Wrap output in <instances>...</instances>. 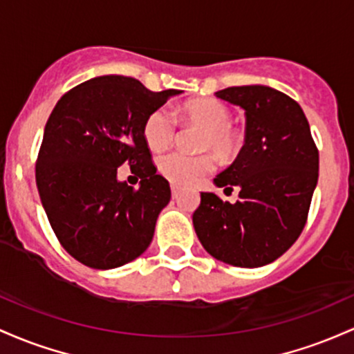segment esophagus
Returning a JSON list of instances; mask_svg holds the SVG:
<instances>
[{
    "instance_id": "34e87169",
    "label": "esophagus",
    "mask_w": 354,
    "mask_h": 354,
    "mask_svg": "<svg viewBox=\"0 0 354 354\" xmlns=\"http://www.w3.org/2000/svg\"><path fill=\"white\" fill-rule=\"evenodd\" d=\"M170 190H172V197H177L178 196V187L177 185H170Z\"/></svg>"
}]
</instances>
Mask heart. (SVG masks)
Wrapping results in <instances>:
<instances>
[{
  "instance_id": "b5f03b06",
  "label": "heart",
  "mask_w": 354,
  "mask_h": 354,
  "mask_svg": "<svg viewBox=\"0 0 354 354\" xmlns=\"http://www.w3.org/2000/svg\"><path fill=\"white\" fill-rule=\"evenodd\" d=\"M182 115L192 125L201 127L204 130L201 138V150H212L221 158H229L237 152L239 140L234 133L232 115L224 103L214 98H201L192 100L182 109ZM177 122L174 113L165 106L153 110L145 118L144 137L147 145L152 150H164L174 142L176 137ZM216 169L214 158L204 153V156H185L180 152L167 153L158 160V172L167 180L178 187H190L196 185L202 178Z\"/></svg>"
}]
</instances>
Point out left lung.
Instances as JSON below:
<instances>
[{"label": "left lung", "instance_id": "obj_1", "mask_svg": "<svg viewBox=\"0 0 354 354\" xmlns=\"http://www.w3.org/2000/svg\"><path fill=\"white\" fill-rule=\"evenodd\" d=\"M217 98L245 112L239 156L214 178L239 187L230 204L201 192L194 229L210 256L237 268H261L295 244L308 219L317 184L319 153L299 103L264 85L229 86Z\"/></svg>", "mask_w": 354, "mask_h": 354}]
</instances>
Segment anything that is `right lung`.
I'll list each match as a JSON object with an SVG mask.
<instances>
[{"label": "right lung", "instance_id": "right-lung-1", "mask_svg": "<svg viewBox=\"0 0 354 354\" xmlns=\"http://www.w3.org/2000/svg\"><path fill=\"white\" fill-rule=\"evenodd\" d=\"M178 93L105 75L66 91L55 105L39 147L37 187L59 244L82 264L120 268L152 242L170 187L153 165L144 124ZM122 163L141 177L138 189L116 178Z\"/></svg>", "mask_w": 354, "mask_h": 354}]
</instances>
